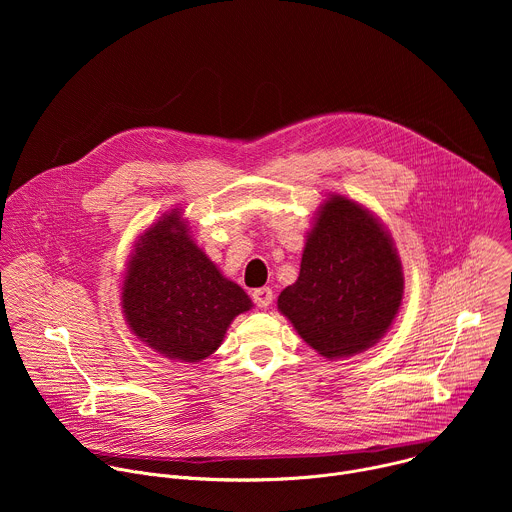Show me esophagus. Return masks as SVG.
Masks as SVG:
<instances>
[{
    "label": "esophagus",
    "mask_w": 512,
    "mask_h": 512,
    "mask_svg": "<svg viewBox=\"0 0 512 512\" xmlns=\"http://www.w3.org/2000/svg\"><path fill=\"white\" fill-rule=\"evenodd\" d=\"M253 302L259 306V308H269L271 302H273V291L269 287H259L253 291Z\"/></svg>",
    "instance_id": "34e87169"
}]
</instances>
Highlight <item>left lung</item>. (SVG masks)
Instances as JSON below:
<instances>
[{
  "label": "left lung",
  "instance_id": "8db88e82",
  "mask_svg": "<svg viewBox=\"0 0 512 512\" xmlns=\"http://www.w3.org/2000/svg\"><path fill=\"white\" fill-rule=\"evenodd\" d=\"M403 300V271L391 235L367 208L328 198L308 233L300 277L279 298V312L322 356L371 348Z\"/></svg>",
  "mask_w": 512,
  "mask_h": 512
}]
</instances>
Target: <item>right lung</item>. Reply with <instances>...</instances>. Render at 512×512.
Instances as JSON below:
<instances>
[{
  "instance_id": "add662e5",
  "label": "right lung",
  "mask_w": 512,
  "mask_h": 512,
  "mask_svg": "<svg viewBox=\"0 0 512 512\" xmlns=\"http://www.w3.org/2000/svg\"><path fill=\"white\" fill-rule=\"evenodd\" d=\"M121 300L131 332L182 362L210 356L231 322L253 306L245 291L196 247L178 208L139 237Z\"/></svg>"
}]
</instances>
